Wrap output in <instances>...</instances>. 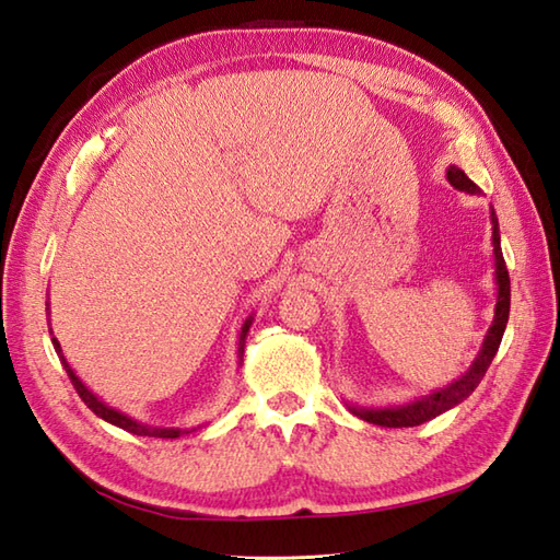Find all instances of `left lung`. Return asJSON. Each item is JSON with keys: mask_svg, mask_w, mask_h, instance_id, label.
<instances>
[{"mask_svg": "<svg viewBox=\"0 0 560 560\" xmlns=\"http://www.w3.org/2000/svg\"><path fill=\"white\" fill-rule=\"evenodd\" d=\"M448 182L459 191L479 194V186L455 165L448 167ZM491 222H493V260H495V284H499V296H495L493 323L487 332V338H483V342H481V350H479L475 362H471V366L457 381L445 385V388H441V390H433L431 395L419 397V400H415V402L397 405V407H354L352 405L350 407L352 415L369 421V424H378V427H388V429L419 427L433 417L448 412V409L467 400V397L475 393L483 374H487V369L491 366L495 352H499V345H501L503 332H505L508 314H511V278H508V268H505L503 252H501L499 218H495L493 210H491Z\"/></svg>", "mask_w": 560, "mask_h": 560, "instance_id": "obj_1", "label": "left lung"}]
</instances>
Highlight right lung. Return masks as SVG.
I'll return each instance as SVG.
<instances>
[{
	"mask_svg": "<svg viewBox=\"0 0 560 560\" xmlns=\"http://www.w3.org/2000/svg\"><path fill=\"white\" fill-rule=\"evenodd\" d=\"M252 316H248L246 320H244V326H242V330H240V342H237V357H240V364H242V357H244V340H246V332H248V328H252ZM52 345H55V352L59 354V359H61V364H65V369H67V374H69V381H71V385L73 388H77V393L81 395V400L89 405V409L91 412H95L97 417L101 419H105V421H109V424H115V427H119V429H124V431H129V433H136V436H151V439H179L182 433H189V429H175V427H170V429H160V427H148V424H141V421H136V419H131V417H127V415H121V412H117V409H112V407H107L103 400H97V397L85 388V385L81 383V378L73 374V369L67 364V359H65V354H61V347H59V342H57V338H52ZM194 431V429H191Z\"/></svg>",
	"mask_w": 560,
	"mask_h": 560,
	"instance_id": "right-lung-1",
	"label": "right lung"
}]
</instances>
